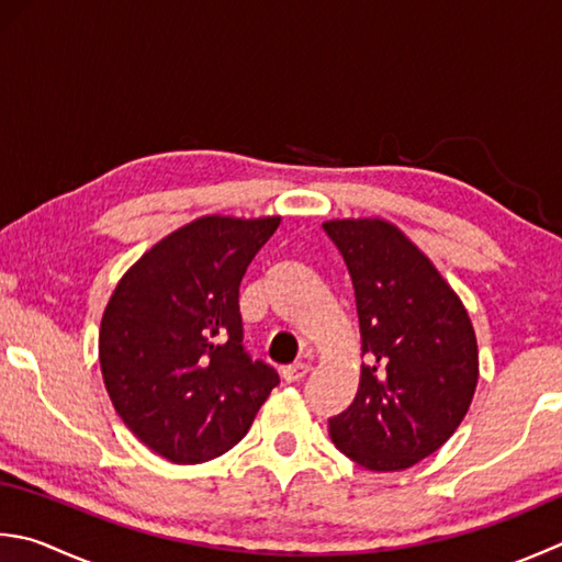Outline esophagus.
Returning a JSON list of instances; mask_svg holds the SVG:
<instances>
[{"mask_svg":"<svg viewBox=\"0 0 562 562\" xmlns=\"http://www.w3.org/2000/svg\"><path fill=\"white\" fill-rule=\"evenodd\" d=\"M306 372H310V366H306V362H292V366L282 368V378L284 382H300L302 378H306Z\"/></svg>","mask_w":562,"mask_h":562,"instance_id":"34e87169","label":"esophagus"}]
</instances>
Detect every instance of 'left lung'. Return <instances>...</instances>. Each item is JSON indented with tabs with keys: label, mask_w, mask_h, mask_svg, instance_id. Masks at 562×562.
<instances>
[{
	"label": "left lung",
	"mask_w": 562,
	"mask_h": 562,
	"mask_svg": "<svg viewBox=\"0 0 562 562\" xmlns=\"http://www.w3.org/2000/svg\"><path fill=\"white\" fill-rule=\"evenodd\" d=\"M324 231L353 280L368 358L353 404L328 419V434L362 468L406 470L465 419L480 375L475 331L460 296L397 226L336 218Z\"/></svg>",
	"instance_id": "obj_1"
}]
</instances>
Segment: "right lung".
Returning <instances> with one entry per match:
<instances>
[{
	"mask_svg": "<svg viewBox=\"0 0 562 562\" xmlns=\"http://www.w3.org/2000/svg\"><path fill=\"white\" fill-rule=\"evenodd\" d=\"M280 216H202L158 240L119 280L99 328L109 397L170 463L234 448L278 372L244 348L238 288Z\"/></svg>",
	"mask_w": 562,
	"mask_h": 562,
	"instance_id": "right-lung-1",
	"label": "right lung"
}]
</instances>
